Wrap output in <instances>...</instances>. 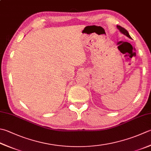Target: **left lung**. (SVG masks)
Returning <instances> with one entry per match:
<instances>
[{"label":"left lung","mask_w":151,"mask_h":151,"mask_svg":"<svg viewBox=\"0 0 151 151\" xmlns=\"http://www.w3.org/2000/svg\"><path fill=\"white\" fill-rule=\"evenodd\" d=\"M117 28L119 29V31H120L121 32H122V33H123L124 35H126V36L128 37H129V38H131V37L129 36V33H128V31L126 30V29H125L124 28L120 26V25H117Z\"/></svg>","instance_id":"obj_1"}]
</instances>
